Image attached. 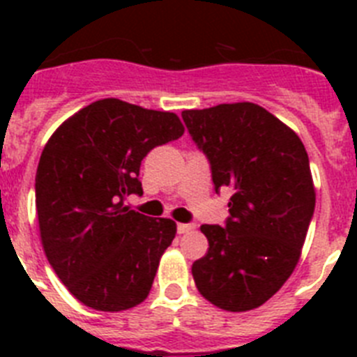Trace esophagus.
<instances>
[{
	"label": "esophagus",
	"mask_w": 357,
	"mask_h": 357,
	"mask_svg": "<svg viewBox=\"0 0 357 357\" xmlns=\"http://www.w3.org/2000/svg\"><path fill=\"white\" fill-rule=\"evenodd\" d=\"M193 229H195L193 223H178V225H176V232H178V234H188L189 230H193Z\"/></svg>",
	"instance_id": "34e87169"
}]
</instances>
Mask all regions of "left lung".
Wrapping results in <instances>:
<instances>
[{"label": "left lung", "instance_id": "1", "mask_svg": "<svg viewBox=\"0 0 357 357\" xmlns=\"http://www.w3.org/2000/svg\"><path fill=\"white\" fill-rule=\"evenodd\" d=\"M211 164L214 189L229 188L225 225H202L209 250L195 284L216 307L241 313L272 298L301 259L314 213V185L301 137L250 102L182 112Z\"/></svg>", "mask_w": 357, "mask_h": 357}]
</instances>
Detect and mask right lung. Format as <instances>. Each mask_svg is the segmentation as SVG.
<instances>
[{"instance_id":"obj_1","label":"right lung","mask_w":357,"mask_h":357,"mask_svg":"<svg viewBox=\"0 0 357 357\" xmlns=\"http://www.w3.org/2000/svg\"><path fill=\"white\" fill-rule=\"evenodd\" d=\"M182 134L173 112L105 98L66 119L44 146L36 175L40 241L62 284L87 307L125 311L150 293L176 225L123 202L143 195L148 151Z\"/></svg>"}]
</instances>
